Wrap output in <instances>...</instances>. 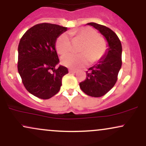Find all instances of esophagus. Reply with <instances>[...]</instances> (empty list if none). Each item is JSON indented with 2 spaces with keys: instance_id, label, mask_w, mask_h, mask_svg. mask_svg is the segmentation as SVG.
<instances>
[{
  "instance_id": "obj_1",
  "label": "esophagus",
  "mask_w": 146,
  "mask_h": 146,
  "mask_svg": "<svg viewBox=\"0 0 146 146\" xmlns=\"http://www.w3.org/2000/svg\"><path fill=\"white\" fill-rule=\"evenodd\" d=\"M68 71H69V73H77L76 70H74V69H69L68 70Z\"/></svg>"
}]
</instances>
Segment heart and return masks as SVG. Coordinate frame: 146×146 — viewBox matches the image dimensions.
Segmentation results:
<instances>
[{"instance_id":"obj_1","label":"heart","mask_w":146,"mask_h":146,"mask_svg":"<svg viewBox=\"0 0 146 146\" xmlns=\"http://www.w3.org/2000/svg\"><path fill=\"white\" fill-rule=\"evenodd\" d=\"M69 34L75 39L83 42L79 51L81 53H69L62 57L61 64L66 67L78 68L86 66L89 62H98L104 56L108 48L107 42L103 37L99 36L96 30L90 27L71 31ZM58 53L65 54L71 51V42L67 34L64 33L58 37L56 42Z\"/></svg>"}]
</instances>
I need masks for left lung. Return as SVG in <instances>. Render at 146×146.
Masks as SVG:
<instances>
[{"mask_svg": "<svg viewBox=\"0 0 146 146\" xmlns=\"http://www.w3.org/2000/svg\"><path fill=\"white\" fill-rule=\"evenodd\" d=\"M88 25L93 27L104 36L108 48L104 56L86 71V78L80 83L82 90L89 96L99 98L106 94L114 86L121 67V43L117 34L108 27L95 23Z\"/></svg>", "mask_w": 146, "mask_h": 146, "instance_id": "8db88e82", "label": "left lung"}]
</instances>
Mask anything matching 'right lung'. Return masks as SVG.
<instances>
[{"label": "right lung", "mask_w": 146, "mask_h": 146, "mask_svg": "<svg viewBox=\"0 0 146 146\" xmlns=\"http://www.w3.org/2000/svg\"><path fill=\"white\" fill-rule=\"evenodd\" d=\"M67 27L41 23L25 32L18 44V70L27 90L38 98L48 100L59 92L67 68L56 65L57 38Z\"/></svg>", "instance_id": "right-lung-1"}]
</instances>
